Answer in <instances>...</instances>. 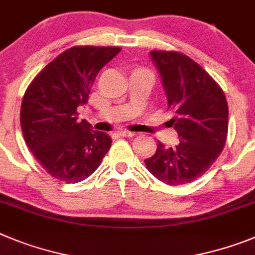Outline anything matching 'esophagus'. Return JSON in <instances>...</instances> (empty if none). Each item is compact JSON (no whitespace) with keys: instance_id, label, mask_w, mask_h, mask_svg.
Returning <instances> with one entry per match:
<instances>
[{"instance_id":"34e87169","label":"esophagus","mask_w":255,"mask_h":255,"mask_svg":"<svg viewBox=\"0 0 255 255\" xmlns=\"http://www.w3.org/2000/svg\"><path fill=\"white\" fill-rule=\"evenodd\" d=\"M118 134L119 136H123V137H132L134 136V132H130L128 129H121L118 130Z\"/></svg>"}]
</instances>
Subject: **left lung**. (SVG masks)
I'll return each instance as SVG.
<instances>
[{"label":"left lung","instance_id":"obj_1","mask_svg":"<svg viewBox=\"0 0 255 255\" xmlns=\"http://www.w3.org/2000/svg\"><path fill=\"white\" fill-rule=\"evenodd\" d=\"M152 63L167 95L170 126L180 143L165 147L159 142L145 159L150 173L170 186L190 183L204 174L225 147L229 108L214 79L186 55L176 51H151Z\"/></svg>","mask_w":255,"mask_h":255}]
</instances>
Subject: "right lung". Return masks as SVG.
<instances>
[{"label":"right lung","mask_w":255,"mask_h":255,"mask_svg":"<svg viewBox=\"0 0 255 255\" xmlns=\"http://www.w3.org/2000/svg\"><path fill=\"white\" fill-rule=\"evenodd\" d=\"M121 47L77 46L51 61L26 88L20 109L24 140L50 176L68 183L94 173L112 146L105 132L78 121L97 73Z\"/></svg>","instance_id":"add662e5"}]
</instances>
